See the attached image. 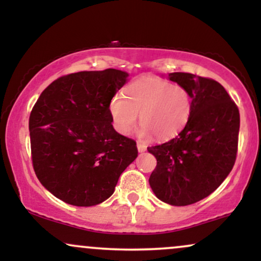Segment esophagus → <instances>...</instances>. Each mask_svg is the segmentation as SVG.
Here are the masks:
<instances>
[{"label":"esophagus","instance_id":"1","mask_svg":"<svg viewBox=\"0 0 261 261\" xmlns=\"http://www.w3.org/2000/svg\"><path fill=\"white\" fill-rule=\"evenodd\" d=\"M137 149H139V152L142 153V152H145L146 149H147V146H146L143 142H141V141H137Z\"/></svg>","mask_w":261,"mask_h":261}]
</instances>
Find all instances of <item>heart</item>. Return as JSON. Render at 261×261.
Returning a JSON list of instances; mask_svg holds the SVG:
<instances>
[{
    "mask_svg": "<svg viewBox=\"0 0 261 261\" xmlns=\"http://www.w3.org/2000/svg\"><path fill=\"white\" fill-rule=\"evenodd\" d=\"M191 95L184 87L158 77H145L130 83L124 94H115L109 112L115 130L128 135L140 114V134H153L158 140H169L188 124L191 115Z\"/></svg>",
    "mask_w": 261,
    "mask_h": 261,
    "instance_id": "1",
    "label": "heart"
}]
</instances>
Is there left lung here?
I'll return each instance as SVG.
<instances>
[{
    "label": "left lung",
    "mask_w": 261,
    "mask_h": 261,
    "mask_svg": "<svg viewBox=\"0 0 261 261\" xmlns=\"http://www.w3.org/2000/svg\"><path fill=\"white\" fill-rule=\"evenodd\" d=\"M169 80L190 93L191 115L178 136L147 148L157 160L148 181L163 202L187 206L214 193L232 170L241 119L217 81L185 72L169 73Z\"/></svg>",
    "instance_id": "obj_1"
}]
</instances>
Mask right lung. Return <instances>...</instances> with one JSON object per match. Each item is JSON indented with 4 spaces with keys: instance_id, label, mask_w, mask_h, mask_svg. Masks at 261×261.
Segmentation results:
<instances>
[{
    "instance_id": "1",
    "label": "right lung",
    "mask_w": 261,
    "mask_h": 261,
    "mask_svg": "<svg viewBox=\"0 0 261 261\" xmlns=\"http://www.w3.org/2000/svg\"><path fill=\"white\" fill-rule=\"evenodd\" d=\"M127 76L115 68L66 74L47 86L33 107V168L43 187L66 203L106 201L136 160V142L114 130L109 112Z\"/></svg>"
}]
</instances>
